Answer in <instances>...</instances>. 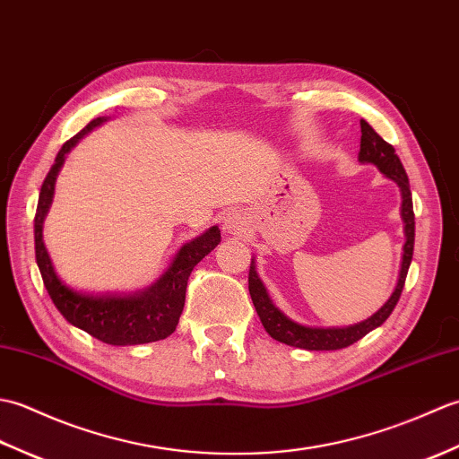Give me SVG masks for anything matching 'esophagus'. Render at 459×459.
Returning a JSON list of instances; mask_svg holds the SVG:
<instances>
[{"mask_svg":"<svg viewBox=\"0 0 459 459\" xmlns=\"http://www.w3.org/2000/svg\"><path fill=\"white\" fill-rule=\"evenodd\" d=\"M245 224H247V219L242 217L238 211H232V212H227V217L222 219V230L229 232V235H238V232H242V229H245Z\"/></svg>","mask_w":459,"mask_h":459,"instance_id":"obj_1","label":"esophagus"}]
</instances>
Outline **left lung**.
Segmentation results:
<instances>
[{"instance_id":"8db88e82","label":"left lung","mask_w":459,"mask_h":459,"mask_svg":"<svg viewBox=\"0 0 459 459\" xmlns=\"http://www.w3.org/2000/svg\"><path fill=\"white\" fill-rule=\"evenodd\" d=\"M359 161L360 163H370L385 175L386 179H391L398 185L401 189V217L404 222V247H403V262H401V272H398V280L394 291L391 294L378 311L373 316L367 317L365 321H359L355 325L347 327H309L301 325L298 321L290 319L284 311L276 307L274 301L268 296V290L264 281L260 280L256 272V262L252 258L250 262V272H248V291L252 298V304L256 307V314L262 321V325L268 331L272 339L280 341V343H286L290 347H299L307 351H335L353 345L355 341L363 339L370 331L383 325L393 314L394 306L398 304V298L403 294L404 280L408 274V268H411L412 262V252H414V209H412V193H411V183H408V175L403 168L401 160L394 152L391 143H386L380 135L370 128V126L360 120V150H359Z\"/></svg>"}]
</instances>
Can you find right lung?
I'll return each instance as SVG.
<instances>
[{
	"label": "right lung",
	"instance_id": "add662e5",
	"mask_svg": "<svg viewBox=\"0 0 459 459\" xmlns=\"http://www.w3.org/2000/svg\"><path fill=\"white\" fill-rule=\"evenodd\" d=\"M108 122L106 116L92 120L71 140L63 143L56 153L53 168L39 193L35 212V258L41 272L45 288L53 304L68 324L108 345H142L169 337L179 324L185 306V290L193 268L221 242L219 227H211L203 235L185 242L173 256L168 270L152 286L132 291V294H91L74 290L58 278L43 240V222L55 197L56 175L66 160V153L100 124Z\"/></svg>",
	"mask_w": 459,
	"mask_h": 459
}]
</instances>
